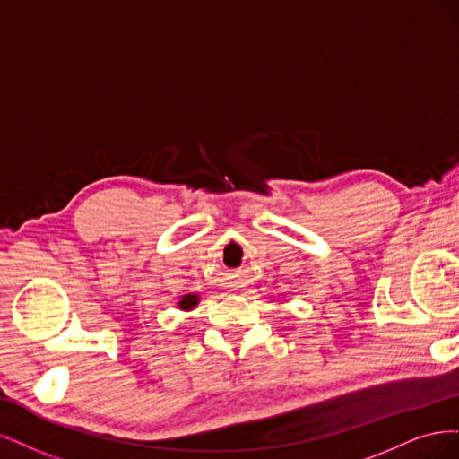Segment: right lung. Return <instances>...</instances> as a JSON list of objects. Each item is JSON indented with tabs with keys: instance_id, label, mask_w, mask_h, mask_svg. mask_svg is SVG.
<instances>
[{
	"instance_id": "obj_1",
	"label": "right lung",
	"mask_w": 459,
	"mask_h": 459,
	"mask_svg": "<svg viewBox=\"0 0 459 459\" xmlns=\"http://www.w3.org/2000/svg\"><path fill=\"white\" fill-rule=\"evenodd\" d=\"M198 301H200V298L196 293H186V295H183V299L177 305H179L181 310H192L198 305Z\"/></svg>"
}]
</instances>
